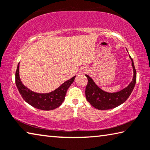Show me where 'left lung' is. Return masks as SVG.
<instances>
[{
  "instance_id": "obj_1",
  "label": "left lung",
  "mask_w": 150,
  "mask_h": 150,
  "mask_svg": "<svg viewBox=\"0 0 150 150\" xmlns=\"http://www.w3.org/2000/svg\"><path fill=\"white\" fill-rule=\"evenodd\" d=\"M133 67V79L126 88L116 93H108L96 85L92 78L88 75V83L85 89L86 98L93 107L98 110H108L117 107L128 99L135 87L136 82V71L133 59L130 56Z\"/></svg>"
}]
</instances>
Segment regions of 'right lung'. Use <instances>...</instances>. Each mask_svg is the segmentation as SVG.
I'll list each match as a JSON object with an SVG mask.
<instances>
[{"label": "right lung", "mask_w": 150, "mask_h": 150, "mask_svg": "<svg viewBox=\"0 0 150 150\" xmlns=\"http://www.w3.org/2000/svg\"><path fill=\"white\" fill-rule=\"evenodd\" d=\"M18 63L15 75L16 85L23 99L35 108L43 110H54L62 105L65 99L67 91L73 83L76 76L67 80L56 89L47 93H38L30 90L22 83L20 78Z\"/></svg>", "instance_id": "right-lung-1"}]
</instances>
